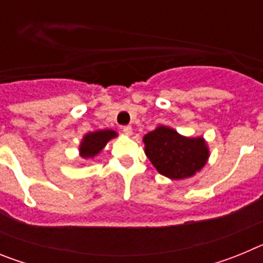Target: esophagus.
<instances>
[{
    "mask_svg": "<svg viewBox=\"0 0 263 263\" xmlns=\"http://www.w3.org/2000/svg\"><path fill=\"white\" fill-rule=\"evenodd\" d=\"M122 132H124V134H126V136H130L132 132H133V129H132V126L126 125V126H122Z\"/></svg>",
    "mask_w": 263,
    "mask_h": 263,
    "instance_id": "esophagus-1",
    "label": "esophagus"
}]
</instances>
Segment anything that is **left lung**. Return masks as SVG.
<instances>
[{"mask_svg": "<svg viewBox=\"0 0 263 263\" xmlns=\"http://www.w3.org/2000/svg\"><path fill=\"white\" fill-rule=\"evenodd\" d=\"M143 142L158 173L176 180L195 175L208 159L203 138H185L170 127H157L146 134Z\"/></svg>", "mask_w": 263, "mask_h": 263, "instance_id": "8db88e82", "label": "left lung"}]
</instances>
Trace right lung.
Segmentation results:
<instances>
[{"instance_id":"1","label":"right lung","mask_w":263,"mask_h":263,"mask_svg":"<svg viewBox=\"0 0 263 263\" xmlns=\"http://www.w3.org/2000/svg\"><path fill=\"white\" fill-rule=\"evenodd\" d=\"M116 132L113 130H99L95 133H89L84 137L80 146V153L83 158H93L99 154L106 145L109 139L116 137Z\"/></svg>"}]
</instances>
